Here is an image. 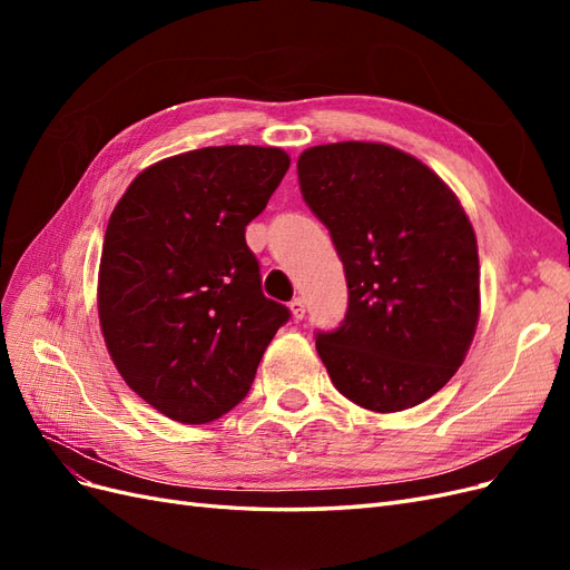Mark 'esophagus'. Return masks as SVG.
<instances>
[{
    "mask_svg": "<svg viewBox=\"0 0 570 570\" xmlns=\"http://www.w3.org/2000/svg\"><path fill=\"white\" fill-rule=\"evenodd\" d=\"M289 312H292V316H295L297 321L299 318H304V314H306V304H304V299L302 297H295L289 302Z\"/></svg>",
    "mask_w": 570,
    "mask_h": 570,
    "instance_id": "1",
    "label": "esophagus"
}]
</instances>
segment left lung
<instances>
[{
  "instance_id": "8db88e82",
  "label": "left lung",
  "mask_w": 570,
  "mask_h": 570,
  "mask_svg": "<svg viewBox=\"0 0 570 570\" xmlns=\"http://www.w3.org/2000/svg\"><path fill=\"white\" fill-rule=\"evenodd\" d=\"M297 176L350 289L340 327L316 333L333 385L377 413L425 402L463 364L480 314L463 206L425 164L381 142L312 147Z\"/></svg>"
}]
</instances>
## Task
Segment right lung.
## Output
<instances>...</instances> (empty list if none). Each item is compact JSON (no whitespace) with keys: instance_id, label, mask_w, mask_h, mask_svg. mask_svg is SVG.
I'll return each instance as SVG.
<instances>
[{"instance_id":"add662e5","label":"right lung","mask_w":570,"mask_h":570,"mask_svg":"<svg viewBox=\"0 0 570 570\" xmlns=\"http://www.w3.org/2000/svg\"><path fill=\"white\" fill-rule=\"evenodd\" d=\"M289 168L278 147L226 145L145 168L109 218L97 306L132 392L199 425L245 400L289 308L262 292L245 228Z\"/></svg>"}]
</instances>
